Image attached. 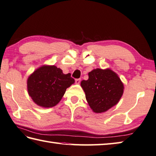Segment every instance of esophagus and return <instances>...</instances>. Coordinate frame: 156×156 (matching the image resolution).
Listing matches in <instances>:
<instances>
[{
    "label": "esophagus",
    "instance_id": "obj_1",
    "mask_svg": "<svg viewBox=\"0 0 156 156\" xmlns=\"http://www.w3.org/2000/svg\"><path fill=\"white\" fill-rule=\"evenodd\" d=\"M80 80H81V79L80 78H78V79H76L75 80V82H76V84H80Z\"/></svg>",
    "mask_w": 156,
    "mask_h": 156
}]
</instances>
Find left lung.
I'll return each instance as SVG.
<instances>
[{
    "instance_id": "left-lung-1",
    "label": "left lung",
    "mask_w": 156,
    "mask_h": 156,
    "mask_svg": "<svg viewBox=\"0 0 156 156\" xmlns=\"http://www.w3.org/2000/svg\"><path fill=\"white\" fill-rule=\"evenodd\" d=\"M86 99L95 113H102L117 104L122 96L124 85L116 73L110 69L97 68L81 82Z\"/></svg>"
}]
</instances>
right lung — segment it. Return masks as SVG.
<instances>
[{
  "mask_svg": "<svg viewBox=\"0 0 156 156\" xmlns=\"http://www.w3.org/2000/svg\"><path fill=\"white\" fill-rule=\"evenodd\" d=\"M74 83L71 74H64L55 66H43L36 69L27 81L29 95L36 104L51 108L59 103L67 88Z\"/></svg>",
  "mask_w": 156,
  "mask_h": 156,
  "instance_id": "obj_1",
  "label": "right lung"
}]
</instances>
